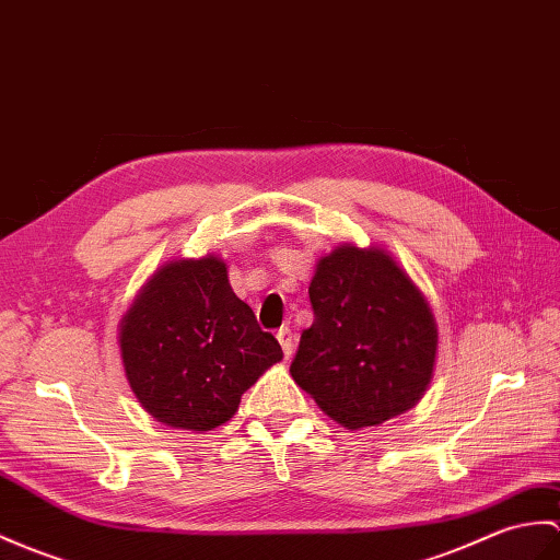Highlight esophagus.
<instances>
[{"label": "esophagus", "mask_w": 560, "mask_h": 560, "mask_svg": "<svg viewBox=\"0 0 560 560\" xmlns=\"http://www.w3.org/2000/svg\"><path fill=\"white\" fill-rule=\"evenodd\" d=\"M277 339H279V343H281L283 355L291 358V355H293V331H291L289 327H281V329L277 331Z\"/></svg>", "instance_id": "1"}]
</instances>
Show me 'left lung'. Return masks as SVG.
<instances>
[{
	"label": "left lung",
	"mask_w": 560,
	"mask_h": 560,
	"mask_svg": "<svg viewBox=\"0 0 560 560\" xmlns=\"http://www.w3.org/2000/svg\"><path fill=\"white\" fill-rule=\"evenodd\" d=\"M310 303L315 322L291 376L329 418L374 427L422 398L436 358L434 315L384 250L341 245L322 257Z\"/></svg>",
	"instance_id": "obj_1"
}]
</instances>
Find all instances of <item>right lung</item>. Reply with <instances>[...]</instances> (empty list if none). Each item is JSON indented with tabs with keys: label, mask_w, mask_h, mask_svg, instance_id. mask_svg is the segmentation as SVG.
Here are the masks:
<instances>
[{
	"label": "right lung",
	"mask_w": 560,
	"mask_h": 560,
	"mask_svg": "<svg viewBox=\"0 0 560 560\" xmlns=\"http://www.w3.org/2000/svg\"><path fill=\"white\" fill-rule=\"evenodd\" d=\"M119 343L140 406L192 432L233 418L241 396L283 358L212 255L162 267L126 312Z\"/></svg>",
	"instance_id": "add662e5"
}]
</instances>
